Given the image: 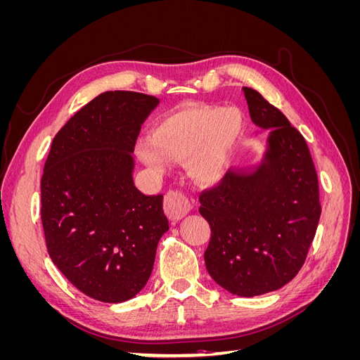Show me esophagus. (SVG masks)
Segmentation results:
<instances>
[{
  "label": "esophagus",
  "instance_id": "obj_1",
  "mask_svg": "<svg viewBox=\"0 0 360 360\" xmlns=\"http://www.w3.org/2000/svg\"><path fill=\"white\" fill-rule=\"evenodd\" d=\"M192 201L183 191L169 189L163 198V210L171 219H181L184 214L192 210Z\"/></svg>",
  "mask_w": 360,
  "mask_h": 360
}]
</instances>
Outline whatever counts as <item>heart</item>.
Returning a JSON list of instances; mask_svg holds the SVG:
<instances>
[{"instance_id":"heart-1","label":"heart","mask_w":360,"mask_h":360,"mask_svg":"<svg viewBox=\"0 0 360 360\" xmlns=\"http://www.w3.org/2000/svg\"><path fill=\"white\" fill-rule=\"evenodd\" d=\"M243 127L245 118L236 108H180L163 115L150 136L138 141L136 155L155 171L167 168V158L186 162L193 180L216 184L231 169Z\"/></svg>"}]
</instances>
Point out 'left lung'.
<instances>
[{"label": "left lung", "instance_id": "left-lung-1", "mask_svg": "<svg viewBox=\"0 0 360 360\" xmlns=\"http://www.w3.org/2000/svg\"><path fill=\"white\" fill-rule=\"evenodd\" d=\"M252 122L270 130L267 151L250 171H230L200 193L210 225L204 252L216 284L252 297L299 274L321 214L319 177L307 141L276 106L243 86Z\"/></svg>", "mask_w": 360, "mask_h": 360}]
</instances>
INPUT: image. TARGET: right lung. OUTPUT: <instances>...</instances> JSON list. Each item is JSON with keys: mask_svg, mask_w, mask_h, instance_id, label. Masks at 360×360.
<instances>
[{"mask_svg": "<svg viewBox=\"0 0 360 360\" xmlns=\"http://www.w3.org/2000/svg\"><path fill=\"white\" fill-rule=\"evenodd\" d=\"M159 99L106 91L82 106L52 141L40 181L48 254L85 296L120 303L138 294L168 231L163 195L132 179L141 124Z\"/></svg>", "mask_w": 360, "mask_h": 360, "instance_id": "1", "label": "right lung"}]
</instances>
